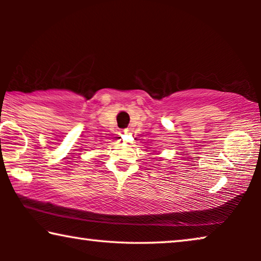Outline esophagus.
<instances>
[{"label": "esophagus", "mask_w": 261, "mask_h": 261, "mask_svg": "<svg viewBox=\"0 0 261 261\" xmlns=\"http://www.w3.org/2000/svg\"><path fill=\"white\" fill-rule=\"evenodd\" d=\"M120 133H121V135H126V134L129 133V130H128V129H122V130L120 132Z\"/></svg>", "instance_id": "obj_1"}]
</instances>
